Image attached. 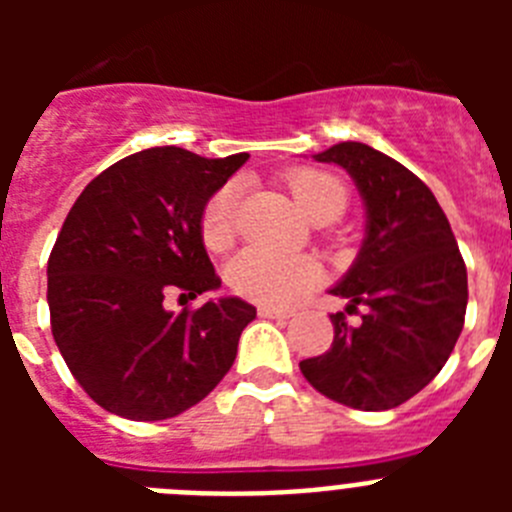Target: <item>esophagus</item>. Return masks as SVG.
I'll return each instance as SVG.
<instances>
[{
    "instance_id": "1",
    "label": "esophagus",
    "mask_w": 512,
    "mask_h": 512,
    "mask_svg": "<svg viewBox=\"0 0 512 512\" xmlns=\"http://www.w3.org/2000/svg\"><path fill=\"white\" fill-rule=\"evenodd\" d=\"M259 315L261 318H269V320H287L292 312L282 310V307H259Z\"/></svg>"
}]
</instances>
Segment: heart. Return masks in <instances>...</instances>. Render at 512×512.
<instances>
[{"label": "heart", "instance_id": "obj_1", "mask_svg": "<svg viewBox=\"0 0 512 512\" xmlns=\"http://www.w3.org/2000/svg\"><path fill=\"white\" fill-rule=\"evenodd\" d=\"M289 192L297 207L310 220L323 215H341L348 192L338 176L320 169L297 166L284 174ZM235 207H238V184L228 182L207 200L200 217L202 241L210 251H223L230 246L235 233ZM230 289L261 305H289L302 297L318 282V269L310 261L289 259L264 248H246L235 256L225 271Z\"/></svg>", "mask_w": 512, "mask_h": 512}]
</instances>
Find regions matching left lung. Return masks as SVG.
Here are the masks:
<instances>
[{
  "mask_svg": "<svg viewBox=\"0 0 512 512\" xmlns=\"http://www.w3.org/2000/svg\"><path fill=\"white\" fill-rule=\"evenodd\" d=\"M346 169L366 210V235L330 295L359 325L336 312L325 354L300 361L307 382L356 410H392L431 382L456 346L467 312V266L433 192L410 169L346 140L315 153Z\"/></svg>",
  "mask_w": 512,
  "mask_h": 512,
  "instance_id": "1",
  "label": "left lung"
}]
</instances>
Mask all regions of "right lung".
I'll use <instances>...</instances> for the list:
<instances>
[{"mask_svg":"<svg viewBox=\"0 0 512 512\" xmlns=\"http://www.w3.org/2000/svg\"><path fill=\"white\" fill-rule=\"evenodd\" d=\"M246 161L248 153L148 148L94 176L63 220L48 259L51 330L76 382L104 410L174 418L233 366L256 307L220 297L176 315L164 300L220 287L200 217Z\"/></svg>","mask_w":512,"mask_h":512,"instance_id":"right-lung-1","label":"right lung"}]
</instances>
